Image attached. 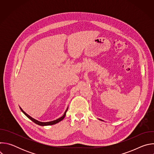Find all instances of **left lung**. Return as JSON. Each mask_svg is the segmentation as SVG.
I'll return each instance as SVG.
<instances>
[{
  "mask_svg": "<svg viewBox=\"0 0 154 154\" xmlns=\"http://www.w3.org/2000/svg\"><path fill=\"white\" fill-rule=\"evenodd\" d=\"M101 121H102V120H101Z\"/></svg>",
  "mask_w": 154,
  "mask_h": 154,
  "instance_id": "obj_1",
  "label": "left lung"
}]
</instances>
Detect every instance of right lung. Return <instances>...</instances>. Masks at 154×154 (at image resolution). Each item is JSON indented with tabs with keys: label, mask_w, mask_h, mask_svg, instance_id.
I'll return each instance as SVG.
<instances>
[{
	"label": "right lung",
	"mask_w": 154,
	"mask_h": 154,
	"mask_svg": "<svg viewBox=\"0 0 154 154\" xmlns=\"http://www.w3.org/2000/svg\"><path fill=\"white\" fill-rule=\"evenodd\" d=\"M20 110L23 112V113L27 117V118H29L30 120H32L33 122H35V124H38V125H41V126H45V125H54V124H57V123H58V122H60L61 121H62L64 118V117H65V115H66V112H67V110H68V108L66 109V110L65 111V112H64V115L61 117V118H58V119H56V120H54V121H50V122H40V121H37V120H36V119H35L34 118H32L31 116H30L29 115H27L24 111H23V109H22L20 107Z\"/></svg>",
	"instance_id": "obj_1"
}]
</instances>
